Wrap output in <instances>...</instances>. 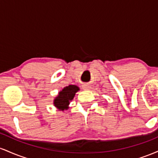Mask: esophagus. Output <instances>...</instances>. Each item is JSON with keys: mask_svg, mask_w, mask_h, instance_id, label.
Masks as SVG:
<instances>
[{"mask_svg": "<svg viewBox=\"0 0 158 158\" xmlns=\"http://www.w3.org/2000/svg\"><path fill=\"white\" fill-rule=\"evenodd\" d=\"M82 87H83V89L85 90H90V88H91V86L89 85H84Z\"/></svg>", "mask_w": 158, "mask_h": 158, "instance_id": "esophagus-1", "label": "esophagus"}]
</instances>
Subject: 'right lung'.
<instances>
[{
	"mask_svg": "<svg viewBox=\"0 0 158 158\" xmlns=\"http://www.w3.org/2000/svg\"><path fill=\"white\" fill-rule=\"evenodd\" d=\"M79 90L80 89L79 87L75 85H70L68 86L64 87L54 98L53 106L58 110H61V111L68 110L70 102L73 99L76 93H77Z\"/></svg>",
	"mask_w": 158,
	"mask_h": 158,
	"instance_id": "right-lung-1",
	"label": "right lung"
}]
</instances>
